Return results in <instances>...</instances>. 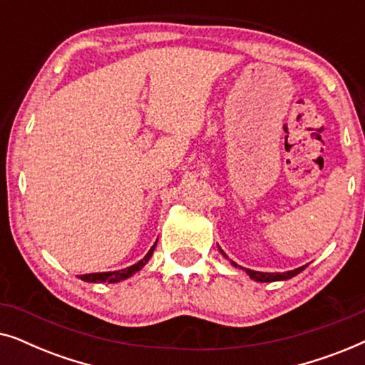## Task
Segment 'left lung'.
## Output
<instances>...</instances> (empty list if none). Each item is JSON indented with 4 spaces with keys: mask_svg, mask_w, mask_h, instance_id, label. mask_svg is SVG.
I'll list each match as a JSON object with an SVG mask.
<instances>
[{
    "mask_svg": "<svg viewBox=\"0 0 365 365\" xmlns=\"http://www.w3.org/2000/svg\"><path fill=\"white\" fill-rule=\"evenodd\" d=\"M219 251L222 252V249H219ZM222 256L226 257V254L222 252ZM232 264L237 267L236 262H232ZM306 267L307 266H302V267H297V269H294V271H287V272H257V271H251V269H246V272L249 274V277L254 279V281H257V282H274V281H286V279L297 276V274L304 271Z\"/></svg>",
    "mask_w": 365,
    "mask_h": 365,
    "instance_id": "left-lung-1",
    "label": "left lung"
}]
</instances>
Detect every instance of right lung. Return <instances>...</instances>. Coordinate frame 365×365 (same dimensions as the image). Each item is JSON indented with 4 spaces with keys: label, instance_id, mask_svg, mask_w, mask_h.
<instances>
[{
    "label": "right lung",
    "instance_id": "right-lung-1",
    "mask_svg": "<svg viewBox=\"0 0 365 365\" xmlns=\"http://www.w3.org/2000/svg\"><path fill=\"white\" fill-rule=\"evenodd\" d=\"M158 241L154 242V246L149 249V252L144 256L141 261L133 264V266H129L126 269H121V271H114V272H93V274H83V276H79V279H83V281L86 282H119V281H124V279L131 277L133 274H136L139 269H141L144 264H146L149 259H151L153 252H154V247H156Z\"/></svg>",
    "mask_w": 365,
    "mask_h": 365
}]
</instances>
